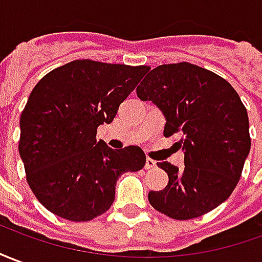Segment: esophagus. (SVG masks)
<instances>
[{
	"label": "esophagus",
	"mask_w": 262,
	"mask_h": 262,
	"mask_svg": "<svg viewBox=\"0 0 262 262\" xmlns=\"http://www.w3.org/2000/svg\"><path fill=\"white\" fill-rule=\"evenodd\" d=\"M157 167V162L154 160H151V158H147V161H145V169H154Z\"/></svg>",
	"instance_id": "34e87169"
}]
</instances>
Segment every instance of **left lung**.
<instances>
[{
	"label": "left lung",
	"mask_w": 262,
	"mask_h": 262,
	"mask_svg": "<svg viewBox=\"0 0 262 262\" xmlns=\"http://www.w3.org/2000/svg\"><path fill=\"white\" fill-rule=\"evenodd\" d=\"M165 115L164 137L178 134L184 168L157 165L168 174V185L149 191L155 210L174 220H191L217 208L232 194L250 154L248 114L231 84L210 70L189 64L154 68L137 88Z\"/></svg>",
	"instance_id": "1"
}]
</instances>
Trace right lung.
<instances>
[{
    "label": "right lung",
    "mask_w": 262,
    "mask_h": 262,
    "mask_svg": "<svg viewBox=\"0 0 262 262\" xmlns=\"http://www.w3.org/2000/svg\"><path fill=\"white\" fill-rule=\"evenodd\" d=\"M149 67L75 59L38 81L19 118L18 149L27 183L48 211L91 221L110 210L121 174L140 171L145 154L97 140Z\"/></svg>",
    "instance_id": "1"
}]
</instances>
